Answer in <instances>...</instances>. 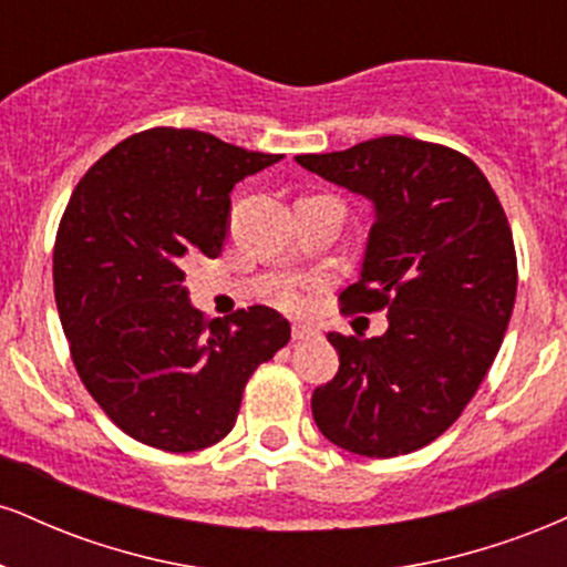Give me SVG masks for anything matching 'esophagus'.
<instances>
[{
  "mask_svg": "<svg viewBox=\"0 0 567 567\" xmlns=\"http://www.w3.org/2000/svg\"><path fill=\"white\" fill-rule=\"evenodd\" d=\"M320 336V330L315 324H306V322H296L292 324V341H311V338Z\"/></svg>",
  "mask_w": 567,
  "mask_h": 567,
  "instance_id": "1",
  "label": "esophagus"
}]
</instances>
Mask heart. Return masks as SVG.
I'll return each mask as SVG.
<instances>
[{
	"instance_id": "b5f03b06",
	"label": "heart",
	"mask_w": 567,
	"mask_h": 567,
	"mask_svg": "<svg viewBox=\"0 0 567 567\" xmlns=\"http://www.w3.org/2000/svg\"><path fill=\"white\" fill-rule=\"evenodd\" d=\"M282 303L288 306V309H301L303 306V292L301 290H285V296H282Z\"/></svg>"
}]
</instances>
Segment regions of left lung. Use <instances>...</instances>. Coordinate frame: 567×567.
Here are the masks:
<instances>
[{"mask_svg":"<svg viewBox=\"0 0 567 567\" xmlns=\"http://www.w3.org/2000/svg\"><path fill=\"white\" fill-rule=\"evenodd\" d=\"M296 162L373 202L341 306L389 311L383 336L328 333L341 368L311 394L317 426L368 458L419 451L464 413L504 341L517 296L504 207L470 157L405 135Z\"/></svg>","mask_w":567,"mask_h":567,"instance_id":"left-lung-1","label":"left lung"}]
</instances>
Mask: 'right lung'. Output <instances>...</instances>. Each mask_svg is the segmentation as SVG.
Instances as JSON below:
<instances>
[{
    "label": "right lung",
    "mask_w": 567,
    "mask_h": 567,
    "mask_svg": "<svg viewBox=\"0 0 567 567\" xmlns=\"http://www.w3.org/2000/svg\"><path fill=\"white\" fill-rule=\"evenodd\" d=\"M279 159L152 127L116 143L71 194L53 252L58 315L87 392L143 445H216L252 370L290 341L269 306L205 322L184 285L188 258L224 250L231 188Z\"/></svg>",
    "instance_id": "1"
}]
</instances>
